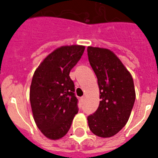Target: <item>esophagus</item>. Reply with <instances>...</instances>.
I'll return each mask as SVG.
<instances>
[{
	"mask_svg": "<svg viewBox=\"0 0 158 158\" xmlns=\"http://www.w3.org/2000/svg\"><path fill=\"white\" fill-rule=\"evenodd\" d=\"M85 99H86V98L85 97H82L81 98H80V102H81L82 103H84V102H85Z\"/></svg>",
	"mask_w": 158,
	"mask_h": 158,
	"instance_id": "1",
	"label": "esophagus"
}]
</instances>
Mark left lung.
Returning <instances> with one entry per match:
<instances>
[{"mask_svg":"<svg viewBox=\"0 0 158 158\" xmlns=\"http://www.w3.org/2000/svg\"><path fill=\"white\" fill-rule=\"evenodd\" d=\"M89 60L98 79L100 103L88 116L94 135L109 138L116 135L127 123L135 101L133 78L111 51L89 47Z\"/></svg>","mask_w":158,"mask_h":158,"instance_id":"8db88e82","label":"left lung"}]
</instances>
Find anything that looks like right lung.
I'll return each mask as SVG.
<instances>
[{
  "mask_svg": "<svg viewBox=\"0 0 158 158\" xmlns=\"http://www.w3.org/2000/svg\"><path fill=\"white\" fill-rule=\"evenodd\" d=\"M84 46H64L49 54L34 72L31 107L38 129L50 139L66 135L79 111L69 72L81 58Z\"/></svg>",
  "mask_w": 158,
  "mask_h": 158,
  "instance_id": "right-lung-1",
  "label": "right lung"
}]
</instances>
